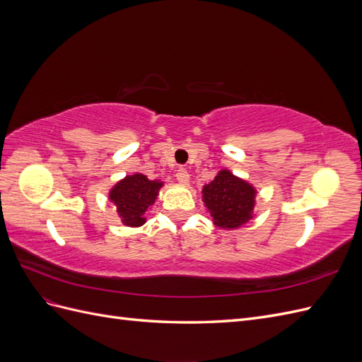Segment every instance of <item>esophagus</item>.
Wrapping results in <instances>:
<instances>
[{"label":"esophagus","mask_w":362,"mask_h":362,"mask_svg":"<svg viewBox=\"0 0 362 362\" xmlns=\"http://www.w3.org/2000/svg\"><path fill=\"white\" fill-rule=\"evenodd\" d=\"M177 180H178L181 184H189L190 175H189V172L185 170L184 168H180V169L177 170Z\"/></svg>","instance_id":"obj_1"}]
</instances>
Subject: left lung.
Listing matches in <instances>:
<instances>
[{
  "instance_id": "8db88e82",
  "label": "left lung",
  "mask_w": 362,
  "mask_h": 362,
  "mask_svg": "<svg viewBox=\"0 0 362 362\" xmlns=\"http://www.w3.org/2000/svg\"><path fill=\"white\" fill-rule=\"evenodd\" d=\"M257 190L247 181L235 177L228 169L218 172L214 180L204 185L202 201L216 226L235 229L247 223L254 213Z\"/></svg>"
}]
</instances>
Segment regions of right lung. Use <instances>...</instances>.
<instances>
[{
	"instance_id": "add662e5",
	"label": "right lung",
	"mask_w": 362,
	"mask_h": 362,
	"mask_svg": "<svg viewBox=\"0 0 362 362\" xmlns=\"http://www.w3.org/2000/svg\"><path fill=\"white\" fill-rule=\"evenodd\" d=\"M161 187V181H151L144 173L127 175L124 180L113 185L108 199L116 205L124 225L137 228L146 222L145 213L151 205H154Z\"/></svg>"
}]
</instances>
